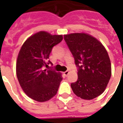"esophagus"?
Listing matches in <instances>:
<instances>
[{"instance_id":"esophagus-1","label":"esophagus","mask_w":123,"mask_h":123,"mask_svg":"<svg viewBox=\"0 0 123 123\" xmlns=\"http://www.w3.org/2000/svg\"><path fill=\"white\" fill-rule=\"evenodd\" d=\"M69 71H66L65 72H64V75H65L66 77V76H68V74H69Z\"/></svg>"}]
</instances>
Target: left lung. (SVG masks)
<instances>
[{
    "instance_id": "obj_1",
    "label": "left lung",
    "mask_w": 123,
    "mask_h": 123,
    "mask_svg": "<svg viewBox=\"0 0 123 123\" xmlns=\"http://www.w3.org/2000/svg\"><path fill=\"white\" fill-rule=\"evenodd\" d=\"M64 39L79 67L78 80L71 84L73 92L87 100L101 95L112 74L111 60L105 46L84 32L65 34Z\"/></svg>"
}]
</instances>
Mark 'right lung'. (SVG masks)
Here are the masks:
<instances>
[{"label": "right lung", "mask_w": 123, "mask_h": 123, "mask_svg": "<svg viewBox=\"0 0 123 123\" xmlns=\"http://www.w3.org/2000/svg\"><path fill=\"white\" fill-rule=\"evenodd\" d=\"M62 35L39 31L22 44L16 60V72L21 87L31 99L44 102L55 95L62 80V73L43 69L53 46L62 40Z\"/></svg>", "instance_id": "1"}]
</instances>
